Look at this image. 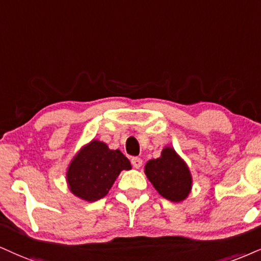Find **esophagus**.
<instances>
[{"instance_id":"esophagus-1","label":"esophagus","mask_w":261,"mask_h":261,"mask_svg":"<svg viewBox=\"0 0 261 261\" xmlns=\"http://www.w3.org/2000/svg\"><path fill=\"white\" fill-rule=\"evenodd\" d=\"M130 162H132V165H133L134 168H137V169H139L141 165H143V160L139 159V157H133V159L130 160Z\"/></svg>"}]
</instances>
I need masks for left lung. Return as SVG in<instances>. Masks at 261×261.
Returning a JSON list of instances; mask_svg holds the SVG:
<instances>
[{
    "mask_svg": "<svg viewBox=\"0 0 261 261\" xmlns=\"http://www.w3.org/2000/svg\"><path fill=\"white\" fill-rule=\"evenodd\" d=\"M144 172L156 191L170 202H182L192 190L189 166L172 146L163 147L159 159L147 161Z\"/></svg>",
    "mask_w": 261,
    "mask_h": 261,
    "instance_id": "left-lung-1",
    "label": "left lung"
}]
</instances>
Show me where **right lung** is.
<instances>
[{
  "mask_svg": "<svg viewBox=\"0 0 261 261\" xmlns=\"http://www.w3.org/2000/svg\"><path fill=\"white\" fill-rule=\"evenodd\" d=\"M129 169V160L120 150H111L104 141L93 139L70 161L66 182L76 197L94 202L108 195L122 170Z\"/></svg>",
  "mask_w": 261,
  "mask_h": 261,
  "instance_id": "add662e5",
  "label": "right lung"
}]
</instances>
